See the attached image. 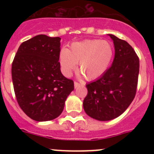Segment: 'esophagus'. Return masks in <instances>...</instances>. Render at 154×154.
Returning <instances> with one entry per match:
<instances>
[{
	"label": "esophagus",
	"mask_w": 154,
	"mask_h": 154,
	"mask_svg": "<svg viewBox=\"0 0 154 154\" xmlns=\"http://www.w3.org/2000/svg\"><path fill=\"white\" fill-rule=\"evenodd\" d=\"M82 85V84L79 83L78 82H74V85H75V89L77 88V87H79V85Z\"/></svg>",
	"instance_id": "1"
}]
</instances>
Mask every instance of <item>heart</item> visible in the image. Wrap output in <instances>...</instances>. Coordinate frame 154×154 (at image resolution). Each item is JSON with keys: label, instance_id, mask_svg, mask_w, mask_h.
<instances>
[{"label": "heart", "instance_id": "obj_1", "mask_svg": "<svg viewBox=\"0 0 154 154\" xmlns=\"http://www.w3.org/2000/svg\"><path fill=\"white\" fill-rule=\"evenodd\" d=\"M113 53V47L107 41L85 40L73 42L69 50H61L59 61L65 75L70 76L79 63V71L84 77L93 80L106 72Z\"/></svg>", "mask_w": 154, "mask_h": 154}]
</instances>
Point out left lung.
<instances>
[{
	"instance_id": "left-lung-1",
	"label": "left lung",
	"mask_w": 154,
	"mask_h": 154,
	"mask_svg": "<svg viewBox=\"0 0 154 154\" xmlns=\"http://www.w3.org/2000/svg\"><path fill=\"white\" fill-rule=\"evenodd\" d=\"M115 57L112 65L96 81L87 84L85 112L99 121L118 117L129 107L137 92L140 60L132 46L113 35Z\"/></svg>"
}]
</instances>
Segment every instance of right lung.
<instances>
[{
	"mask_svg": "<svg viewBox=\"0 0 154 154\" xmlns=\"http://www.w3.org/2000/svg\"><path fill=\"white\" fill-rule=\"evenodd\" d=\"M59 37L39 35L20 45L12 62L14 90L19 106L35 121H48L63 111L74 82L60 70Z\"/></svg>",
	"mask_w": 154,
	"mask_h": 154,
	"instance_id": "obj_1",
	"label": "right lung"
}]
</instances>
